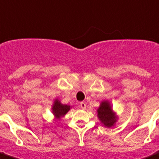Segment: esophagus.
<instances>
[{
  "instance_id": "esophagus-1",
  "label": "esophagus",
  "mask_w": 159,
  "mask_h": 159,
  "mask_svg": "<svg viewBox=\"0 0 159 159\" xmlns=\"http://www.w3.org/2000/svg\"><path fill=\"white\" fill-rule=\"evenodd\" d=\"M80 107H81L82 109H85V107H86V104H85L84 102H81V103H80Z\"/></svg>"
}]
</instances>
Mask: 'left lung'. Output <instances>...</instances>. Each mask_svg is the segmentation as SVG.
<instances>
[{
    "label": "left lung",
    "mask_w": 159,
    "mask_h": 159,
    "mask_svg": "<svg viewBox=\"0 0 159 159\" xmlns=\"http://www.w3.org/2000/svg\"><path fill=\"white\" fill-rule=\"evenodd\" d=\"M98 117L105 126L111 127L116 121V118L112 112L108 102H102L100 108L97 110Z\"/></svg>",
    "instance_id": "1"
}]
</instances>
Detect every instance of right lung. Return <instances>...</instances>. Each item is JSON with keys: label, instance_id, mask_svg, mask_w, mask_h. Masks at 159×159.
<instances>
[{"label": "right lung", "instance_id": "right-lung-1", "mask_svg": "<svg viewBox=\"0 0 159 159\" xmlns=\"http://www.w3.org/2000/svg\"><path fill=\"white\" fill-rule=\"evenodd\" d=\"M70 110V106L67 105L62 104V103H59L57 100L55 101L54 105L52 107V111L54 115H56L57 118H61V117L64 116L67 111Z\"/></svg>", "mask_w": 159, "mask_h": 159}]
</instances>
